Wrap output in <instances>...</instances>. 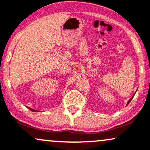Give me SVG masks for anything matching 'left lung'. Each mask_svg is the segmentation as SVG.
Returning a JSON list of instances; mask_svg holds the SVG:
<instances>
[{"instance_id": "obj_1", "label": "left lung", "mask_w": 150, "mask_h": 150, "mask_svg": "<svg viewBox=\"0 0 150 150\" xmlns=\"http://www.w3.org/2000/svg\"><path fill=\"white\" fill-rule=\"evenodd\" d=\"M133 97H132V98H131V99H130V100H129V101H128V103H127V105H128V104H129V103H130V102H131V100H132V98H133Z\"/></svg>"}]
</instances>
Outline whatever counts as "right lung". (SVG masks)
I'll use <instances>...</instances> for the list:
<instances>
[{
    "instance_id": "1",
    "label": "right lung",
    "mask_w": 150,
    "mask_h": 150,
    "mask_svg": "<svg viewBox=\"0 0 150 150\" xmlns=\"http://www.w3.org/2000/svg\"><path fill=\"white\" fill-rule=\"evenodd\" d=\"M28 108L30 110H31V111H33V112H37V110H35L32 109V108H29V107H28Z\"/></svg>"
}]
</instances>
